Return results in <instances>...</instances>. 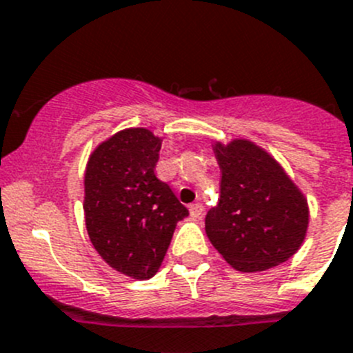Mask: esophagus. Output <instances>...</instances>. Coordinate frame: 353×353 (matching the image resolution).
<instances>
[{
  "mask_svg": "<svg viewBox=\"0 0 353 353\" xmlns=\"http://www.w3.org/2000/svg\"><path fill=\"white\" fill-rule=\"evenodd\" d=\"M190 214H192V217H195V219L202 217V214H203L202 203H193V205H190Z\"/></svg>",
  "mask_w": 353,
  "mask_h": 353,
  "instance_id": "1",
  "label": "esophagus"
}]
</instances>
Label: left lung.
<instances>
[{
    "label": "left lung",
    "instance_id": "obj_1",
    "mask_svg": "<svg viewBox=\"0 0 353 353\" xmlns=\"http://www.w3.org/2000/svg\"><path fill=\"white\" fill-rule=\"evenodd\" d=\"M221 195L207 212L205 232L240 272H265L288 261L308 228V203L279 163L254 143L214 146Z\"/></svg>",
    "mask_w": 353,
    "mask_h": 353
}]
</instances>
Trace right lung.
Returning a JSON list of instances; mask_svg holds the SVG:
<instances>
[{
  "instance_id": "right-lung-1",
  "label": "right lung",
  "mask_w": 353,
  "mask_h": 353,
  "mask_svg": "<svg viewBox=\"0 0 353 353\" xmlns=\"http://www.w3.org/2000/svg\"><path fill=\"white\" fill-rule=\"evenodd\" d=\"M161 139L127 128L99 144L85 170V225L95 251L123 275L146 281L160 268L188 209L154 174Z\"/></svg>"
}]
</instances>
